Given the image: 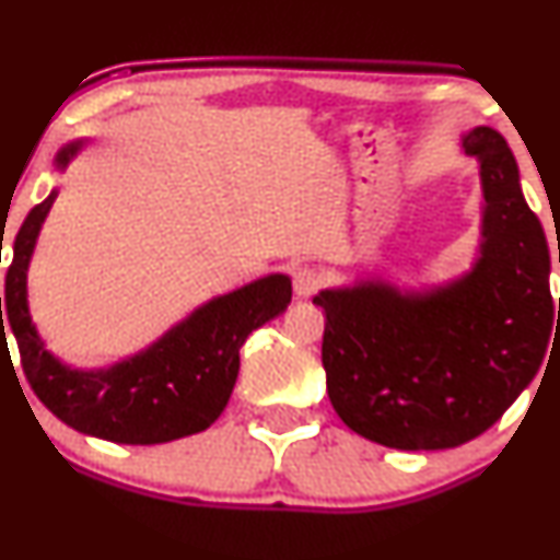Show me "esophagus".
<instances>
[{"label": "esophagus", "instance_id": "obj_1", "mask_svg": "<svg viewBox=\"0 0 560 560\" xmlns=\"http://www.w3.org/2000/svg\"><path fill=\"white\" fill-rule=\"evenodd\" d=\"M292 287H294V294H298L300 300H307L310 294H315V289L320 287V276L315 273L313 268H298V271H294Z\"/></svg>", "mask_w": 560, "mask_h": 560}]
</instances>
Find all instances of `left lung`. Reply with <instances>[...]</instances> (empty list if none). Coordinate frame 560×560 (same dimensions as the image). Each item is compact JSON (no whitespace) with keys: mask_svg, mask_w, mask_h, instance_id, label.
Wrapping results in <instances>:
<instances>
[{"mask_svg":"<svg viewBox=\"0 0 560 560\" xmlns=\"http://www.w3.org/2000/svg\"><path fill=\"white\" fill-rule=\"evenodd\" d=\"M462 148L482 187L472 268L428 289L368 276L313 298L326 313L328 399L349 430L388 448H456L485 433L537 375L556 320L548 242L514 153L493 127L464 132Z\"/></svg>","mask_w":560,"mask_h":560,"instance_id":"obj_1","label":"left lung"}]
</instances>
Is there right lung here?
<instances>
[{
    "mask_svg": "<svg viewBox=\"0 0 560 560\" xmlns=\"http://www.w3.org/2000/svg\"><path fill=\"white\" fill-rule=\"evenodd\" d=\"M85 145L88 140L78 138L59 148L57 172H65ZM57 195L54 187L25 215L0 298V341L7 345L4 328H12L33 394L65 425L112 443L151 446L211 428L237 383L242 345L255 328L284 313L292 302V279L262 276L203 302L153 345L114 365L72 368L46 347L28 307L31 258Z\"/></svg>",
    "mask_w": 560,
    "mask_h": 560,
    "instance_id": "obj_1",
    "label": "right lung"
}]
</instances>
